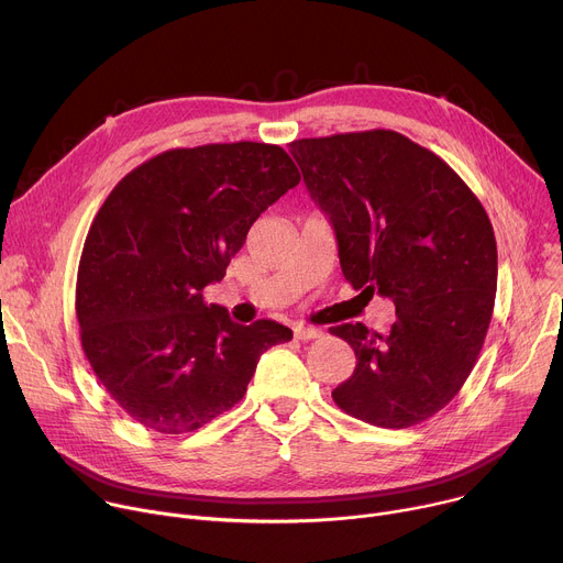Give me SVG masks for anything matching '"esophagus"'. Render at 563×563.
<instances>
[{"label":"esophagus","mask_w":563,"mask_h":563,"mask_svg":"<svg viewBox=\"0 0 563 563\" xmlns=\"http://www.w3.org/2000/svg\"><path fill=\"white\" fill-rule=\"evenodd\" d=\"M294 336L300 339V341H312V339L323 336V332L319 328H310V325H296L294 328Z\"/></svg>","instance_id":"esophagus-1"}]
</instances>
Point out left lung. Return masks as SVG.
<instances>
[{"label": "left lung", "instance_id": "obj_1", "mask_svg": "<svg viewBox=\"0 0 563 563\" xmlns=\"http://www.w3.org/2000/svg\"><path fill=\"white\" fill-rule=\"evenodd\" d=\"M289 147L332 222L345 280L395 302L386 336L364 323L330 328L356 356L332 399L375 427L420 424L463 388L492 321L498 255L483 203L431 150L393 130Z\"/></svg>", "mask_w": 563, "mask_h": 563}]
</instances>
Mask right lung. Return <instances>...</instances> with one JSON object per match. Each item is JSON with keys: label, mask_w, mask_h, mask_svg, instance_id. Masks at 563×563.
Wrapping results in <instances>:
<instances>
[{"label": "right lung", "mask_w": 563, "mask_h": 563, "mask_svg": "<svg viewBox=\"0 0 563 563\" xmlns=\"http://www.w3.org/2000/svg\"><path fill=\"white\" fill-rule=\"evenodd\" d=\"M298 181L280 145L240 141L162 152L108 195L82 246L76 317L91 371L132 420L166 435L203 427L291 339L269 319L233 323L203 287Z\"/></svg>", "instance_id": "1"}]
</instances>
